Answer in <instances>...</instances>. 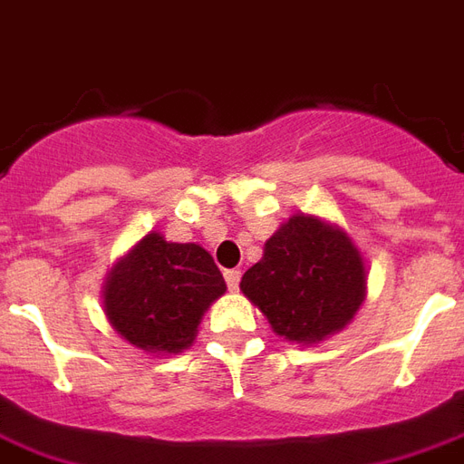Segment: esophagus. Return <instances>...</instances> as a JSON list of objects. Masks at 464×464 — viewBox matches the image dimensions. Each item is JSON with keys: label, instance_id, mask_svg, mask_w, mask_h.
<instances>
[{"label": "esophagus", "instance_id": "34e87169", "mask_svg": "<svg viewBox=\"0 0 464 464\" xmlns=\"http://www.w3.org/2000/svg\"><path fill=\"white\" fill-rule=\"evenodd\" d=\"M239 278H242V274H239L237 269L225 271V281H227L229 291H237V288H239Z\"/></svg>", "mask_w": 464, "mask_h": 464}]
</instances>
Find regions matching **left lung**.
Here are the masks:
<instances>
[{
    "label": "left lung",
    "mask_w": 464,
    "mask_h": 464,
    "mask_svg": "<svg viewBox=\"0 0 464 464\" xmlns=\"http://www.w3.org/2000/svg\"><path fill=\"white\" fill-rule=\"evenodd\" d=\"M367 276V261L340 225L295 212L266 239L239 288L278 337L318 344L357 315Z\"/></svg>",
    "instance_id": "obj_1"
}]
</instances>
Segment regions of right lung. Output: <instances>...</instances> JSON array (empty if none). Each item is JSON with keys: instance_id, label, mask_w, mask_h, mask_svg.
<instances>
[{"instance_id": "add662e5", "label": "right lung", "mask_w": 464, "mask_h": 464, "mask_svg": "<svg viewBox=\"0 0 464 464\" xmlns=\"http://www.w3.org/2000/svg\"><path fill=\"white\" fill-rule=\"evenodd\" d=\"M225 291L210 252L149 232L114 261L102 285V311L121 340L163 357L195 343L205 311Z\"/></svg>"}]
</instances>
